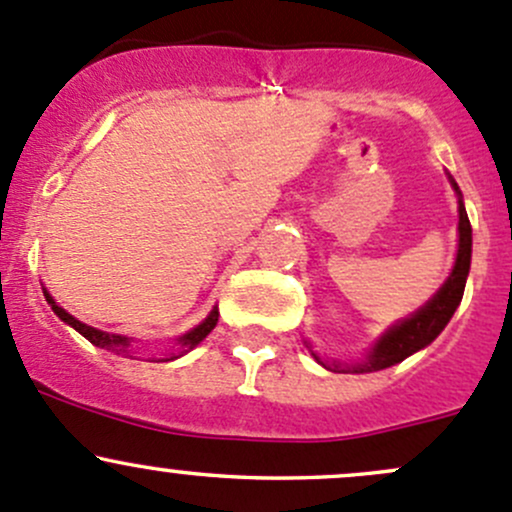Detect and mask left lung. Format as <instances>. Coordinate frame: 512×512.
Masks as SVG:
<instances>
[{
    "instance_id": "obj_1",
    "label": "left lung",
    "mask_w": 512,
    "mask_h": 512,
    "mask_svg": "<svg viewBox=\"0 0 512 512\" xmlns=\"http://www.w3.org/2000/svg\"><path fill=\"white\" fill-rule=\"evenodd\" d=\"M453 190L458 193V252H456V265H453L451 275L443 282V287L423 304L418 312L411 314L404 322L394 324L386 334H381L379 342L374 344L369 356L364 361H356V364H327V361L319 359L312 352L314 359L329 371H354V374H366V371H379L389 369V366L399 364L406 356L416 354L418 349L428 347L438 334L446 329V324L451 322L453 312L461 304L463 289H466L468 270H471V247H473V230L471 220H468L466 205H463L461 190H458L456 180L451 178ZM307 344V342H304ZM309 347V344H307ZM312 349V347H309Z\"/></svg>"
}]
</instances>
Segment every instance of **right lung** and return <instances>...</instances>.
I'll use <instances>...</instances> for the list:
<instances>
[{"label": "right lung", "mask_w": 512, "mask_h": 512, "mask_svg": "<svg viewBox=\"0 0 512 512\" xmlns=\"http://www.w3.org/2000/svg\"><path fill=\"white\" fill-rule=\"evenodd\" d=\"M44 297H46V302L51 304V309H54V314L56 317L61 319V322H66L69 324V327H74L76 332L81 334V337H86L89 339L91 344H94V347H101V349H108V352H113V354H131V342L133 339H128V337H121V334H108V332H101V329H94V327H89V324H84V322H79V319L76 317H71L69 312H66L64 307H59V304L54 302V297H51L49 292H46L44 289ZM218 307H213V312L208 314V317L203 319V322L198 324V327L195 329H190L188 334H183V337L178 339V347H180V352H173L170 356H165V361H170V359H178V356H183L185 352H190V349L193 347H198L200 342H203L205 337H208L210 332H213L215 329V324H218ZM163 361V359H160Z\"/></svg>", "instance_id": "add662e5"}]
</instances>
